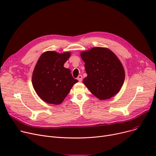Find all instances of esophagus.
Returning a JSON list of instances; mask_svg holds the SVG:
<instances>
[{
    "label": "esophagus",
    "mask_w": 156,
    "mask_h": 156,
    "mask_svg": "<svg viewBox=\"0 0 156 156\" xmlns=\"http://www.w3.org/2000/svg\"><path fill=\"white\" fill-rule=\"evenodd\" d=\"M82 78H83V76H82V75H78V78H77V79H78V80L79 81H82Z\"/></svg>",
    "instance_id": "34e87169"
}]
</instances>
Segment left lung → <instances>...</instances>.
Here are the masks:
<instances>
[{
    "mask_svg": "<svg viewBox=\"0 0 156 156\" xmlns=\"http://www.w3.org/2000/svg\"><path fill=\"white\" fill-rule=\"evenodd\" d=\"M87 76L83 83L98 99L105 100L116 95L124 83L125 70L120 61L109 49L94 47L82 52Z\"/></svg>",
    "mask_w": 156,
    "mask_h": 156,
    "instance_id": "1",
    "label": "left lung"
}]
</instances>
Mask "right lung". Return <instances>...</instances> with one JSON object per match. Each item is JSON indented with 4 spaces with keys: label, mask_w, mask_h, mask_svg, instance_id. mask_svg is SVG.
Returning <instances> with one entry per match:
<instances>
[{
    "label": "right lung",
    "mask_w": 156,
    "mask_h": 156,
    "mask_svg": "<svg viewBox=\"0 0 156 156\" xmlns=\"http://www.w3.org/2000/svg\"><path fill=\"white\" fill-rule=\"evenodd\" d=\"M69 52L59 54L47 51L41 55L32 76V84L36 93L48 104H60L78 82L68 68L64 67Z\"/></svg>",
    "instance_id": "1"
}]
</instances>
